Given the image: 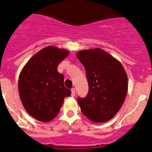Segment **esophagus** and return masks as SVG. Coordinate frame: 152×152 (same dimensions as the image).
I'll list each match as a JSON object with an SVG mask.
<instances>
[{
    "label": "esophagus",
    "mask_w": 152,
    "mask_h": 152,
    "mask_svg": "<svg viewBox=\"0 0 152 152\" xmlns=\"http://www.w3.org/2000/svg\"><path fill=\"white\" fill-rule=\"evenodd\" d=\"M75 94H76V90H75L74 88H72V89H71V96H75Z\"/></svg>",
    "instance_id": "esophagus-1"
}]
</instances>
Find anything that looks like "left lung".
I'll return each mask as SVG.
<instances>
[{"mask_svg": "<svg viewBox=\"0 0 152 152\" xmlns=\"http://www.w3.org/2000/svg\"><path fill=\"white\" fill-rule=\"evenodd\" d=\"M76 56L85 67L89 93L78 99L82 113L90 121L106 122L120 110L128 91V76L118 60L100 48L83 50Z\"/></svg>", "mask_w": 152, "mask_h": 152, "instance_id": "left-lung-1", "label": "left lung"}]
</instances>
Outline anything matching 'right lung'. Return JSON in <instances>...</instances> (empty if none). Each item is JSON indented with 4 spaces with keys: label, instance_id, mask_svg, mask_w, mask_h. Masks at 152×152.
<instances>
[{
    "label": "right lung",
    "instance_id": "right-lung-1",
    "mask_svg": "<svg viewBox=\"0 0 152 152\" xmlns=\"http://www.w3.org/2000/svg\"><path fill=\"white\" fill-rule=\"evenodd\" d=\"M69 53L65 49L48 46L34 54L20 72V98L27 113L38 121H52L64 99L71 95L64 86V76L57 71L59 63Z\"/></svg>",
    "mask_w": 152,
    "mask_h": 152
}]
</instances>
